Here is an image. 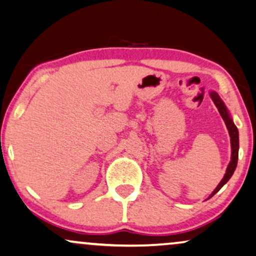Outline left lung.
Here are the masks:
<instances>
[{"instance_id":"obj_1","label":"left lung","mask_w":256,"mask_h":256,"mask_svg":"<svg viewBox=\"0 0 256 256\" xmlns=\"http://www.w3.org/2000/svg\"><path fill=\"white\" fill-rule=\"evenodd\" d=\"M210 98H212L214 104H216V106L218 108V111L220 112L221 117H222L224 124H226V126H227L228 134H230V146H232L230 162L228 164L226 173H224L222 180H221L219 185L216 186V188L214 190L213 193L210 196V198H212L214 194L219 192V190H221V187H222L224 184H226L228 180L230 179V176H233L235 168H236L238 156H239V131H238L236 126H235V124L233 122V119H232L230 112H228L227 108H226V105H224V102L221 100L219 94H218L216 92H214V91H210Z\"/></svg>"}]
</instances>
